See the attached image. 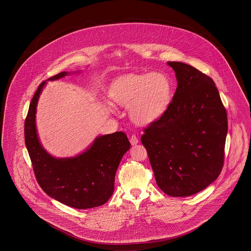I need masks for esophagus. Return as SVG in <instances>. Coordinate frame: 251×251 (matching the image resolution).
Listing matches in <instances>:
<instances>
[{"instance_id":"34e87169","label":"esophagus","mask_w":251,"mask_h":251,"mask_svg":"<svg viewBox=\"0 0 251 251\" xmlns=\"http://www.w3.org/2000/svg\"><path fill=\"white\" fill-rule=\"evenodd\" d=\"M129 141H130V144L131 145H136V144H138L139 142V139H138V137L136 136V135H131V137H130V139H129Z\"/></svg>"}]
</instances>
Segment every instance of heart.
Returning a JSON list of instances; mask_svg holds the SVG:
<instances>
[{"instance_id": "1", "label": "heart", "mask_w": 251, "mask_h": 251, "mask_svg": "<svg viewBox=\"0 0 251 251\" xmlns=\"http://www.w3.org/2000/svg\"><path fill=\"white\" fill-rule=\"evenodd\" d=\"M173 87L163 73L127 74L115 84L113 100L129 107L131 120L138 125H149L160 119L172 100Z\"/></svg>"}]
</instances>
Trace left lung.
<instances>
[{"label":"left lung","mask_w":251,"mask_h":251,"mask_svg":"<svg viewBox=\"0 0 251 251\" xmlns=\"http://www.w3.org/2000/svg\"><path fill=\"white\" fill-rule=\"evenodd\" d=\"M167 64L178 87L165 114L144 128L141 142L159 188L185 197L206 188L222 170L227 113L211 77L183 63Z\"/></svg>","instance_id":"left-lung-1"}]
</instances>
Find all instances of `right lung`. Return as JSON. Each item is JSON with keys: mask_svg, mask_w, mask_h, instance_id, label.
I'll use <instances>...</instances> for the list:
<instances>
[{"mask_svg": "<svg viewBox=\"0 0 251 251\" xmlns=\"http://www.w3.org/2000/svg\"><path fill=\"white\" fill-rule=\"evenodd\" d=\"M69 75L58 73L48 80ZM43 81L30 103L25 120V144L36 180L42 190L55 200L75 209H91L105 204L114 191L115 175L130 143L125 132L99 136L93 145L77 156L55 158L39 143L36 127V104Z\"/></svg>", "mask_w": 251, "mask_h": 251, "instance_id": "right-lung-1", "label": "right lung"}]
</instances>
